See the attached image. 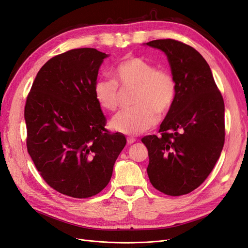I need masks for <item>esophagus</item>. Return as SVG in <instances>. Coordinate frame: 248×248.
Here are the masks:
<instances>
[{
  "mask_svg": "<svg viewBox=\"0 0 248 248\" xmlns=\"http://www.w3.org/2000/svg\"><path fill=\"white\" fill-rule=\"evenodd\" d=\"M126 141H127V144H133L136 142V138H134V137H127Z\"/></svg>",
  "mask_w": 248,
  "mask_h": 248,
  "instance_id": "esophagus-1",
  "label": "esophagus"
}]
</instances>
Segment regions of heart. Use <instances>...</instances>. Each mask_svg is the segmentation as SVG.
<instances>
[{"label":"heart","instance_id":"b5f03b06","mask_svg":"<svg viewBox=\"0 0 248 248\" xmlns=\"http://www.w3.org/2000/svg\"><path fill=\"white\" fill-rule=\"evenodd\" d=\"M113 80L98 78L94 96L105 110L114 111L118 105V87L134 88L132 104L135 106L119 112L112 119V130L124 135H138L156 123V112L164 113L176 97L177 84L168 70L156 69L154 64L137 56H125L112 68Z\"/></svg>","mask_w":248,"mask_h":248}]
</instances>
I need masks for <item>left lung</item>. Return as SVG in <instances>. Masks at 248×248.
<instances>
[{"instance_id": "obj_1", "label": "left lung", "mask_w": 248, "mask_h": 248, "mask_svg": "<svg viewBox=\"0 0 248 248\" xmlns=\"http://www.w3.org/2000/svg\"><path fill=\"white\" fill-rule=\"evenodd\" d=\"M145 45L167 55L177 84L160 136L142 138L148 149V177L164 194H188L205 181L223 150L224 100L209 65L194 48L170 39Z\"/></svg>"}]
</instances>
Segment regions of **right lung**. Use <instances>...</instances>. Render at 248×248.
I'll return each mask as SVG.
<instances>
[{
  "label": "right lung",
  "instance_id": "add662e5",
  "mask_svg": "<svg viewBox=\"0 0 248 248\" xmlns=\"http://www.w3.org/2000/svg\"><path fill=\"white\" fill-rule=\"evenodd\" d=\"M108 54L80 48L44 64L26 99V146L47 184L73 198L98 194L109 183L126 139L105 129L94 96Z\"/></svg>",
  "mask_w": 248,
  "mask_h": 248
}]
</instances>
